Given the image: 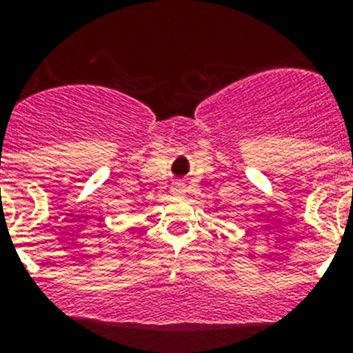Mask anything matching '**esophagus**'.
Here are the masks:
<instances>
[{"label": "esophagus", "instance_id": "1", "mask_svg": "<svg viewBox=\"0 0 353 353\" xmlns=\"http://www.w3.org/2000/svg\"><path fill=\"white\" fill-rule=\"evenodd\" d=\"M172 196H176V198H185L187 196V187L185 185H181V183H177V185H174V187L170 188Z\"/></svg>", "mask_w": 353, "mask_h": 353}]
</instances>
